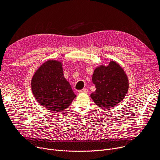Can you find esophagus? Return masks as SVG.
<instances>
[{
    "instance_id": "esophagus-1",
    "label": "esophagus",
    "mask_w": 160,
    "mask_h": 160,
    "mask_svg": "<svg viewBox=\"0 0 160 160\" xmlns=\"http://www.w3.org/2000/svg\"><path fill=\"white\" fill-rule=\"evenodd\" d=\"M78 93H88V90L86 89H82V90H80L78 91Z\"/></svg>"
}]
</instances>
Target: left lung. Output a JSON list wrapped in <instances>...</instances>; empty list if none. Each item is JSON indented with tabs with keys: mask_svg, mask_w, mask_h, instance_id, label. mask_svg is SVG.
Instances as JSON below:
<instances>
[{
	"mask_svg": "<svg viewBox=\"0 0 160 160\" xmlns=\"http://www.w3.org/2000/svg\"><path fill=\"white\" fill-rule=\"evenodd\" d=\"M92 81L96 90L91 97L96 105L104 109H110L121 102L129 88L127 75L121 66L113 61L107 66L97 67Z\"/></svg>",
	"mask_w": 160,
	"mask_h": 160,
	"instance_id": "obj_1",
	"label": "left lung"
}]
</instances>
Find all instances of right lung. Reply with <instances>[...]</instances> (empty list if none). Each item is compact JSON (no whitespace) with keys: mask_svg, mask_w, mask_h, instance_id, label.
<instances>
[{"mask_svg":"<svg viewBox=\"0 0 160 160\" xmlns=\"http://www.w3.org/2000/svg\"><path fill=\"white\" fill-rule=\"evenodd\" d=\"M33 96L41 106L54 112L68 108L76 95L63 77L62 63L48 60L42 64L32 79Z\"/></svg>","mask_w":160,"mask_h":160,"instance_id":"right-lung-1","label":"right lung"}]
</instances>
